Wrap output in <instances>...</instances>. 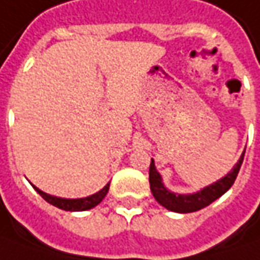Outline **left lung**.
Masks as SVG:
<instances>
[{"label": "left lung", "mask_w": 260, "mask_h": 260, "mask_svg": "<svg viewBox=\"0 0 260 260\" xmlns=\"http://www.w3.org/2000/svg\"><path fill=\"white\" fill-rule=\"evenodd\" d=\"M243 157H245V151L242 152L236 166L230 170V173H228L223 178L217 180L216 183L210 184L192 194H178V192L170 191L162 183V178L155 168L154 159H151V166H149L151 192H152L154 199L162 207H166L167 210L175 211V213H192V211L202 210L214 200L221 197L233 185L237 174H239V170L242 167V162H243Z\"/></svg>", "instance_id": "left-lung-1"}]
</instances>
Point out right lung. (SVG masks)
Segmentation results:
<instances>
[{"mask_svg":"<svg viewBox=\"0 0 260 260\" xmlns=\"http://www.w3.org/2000/svg\"><path fill=\"white\" fill-rule=\"evenodd\" d=\"M32 187H34V190L39 192L46 202L50 203V204H53V206H56L58 209H61V210L66 211L90 210V209L96 207L99 203L102 202L103 199H105V196L108 194V190H109V184H106L101 191L94 192V194L89 196V197H83V199H61V197L50 196L47 192L41 191L40 188H37L36 185H32Z\"/></svg>","mask_w":260,"mask_h":260,"instance_id":"obj_1","label":"right lung"}]
</instances>
